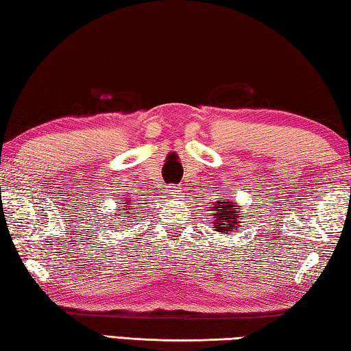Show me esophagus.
Segmentation results:
<instances>
[{
    "label": "esophagus",
    "instance_id": "esophagus-1",
    "mask_svg": "<svg viewBox=\"0 0 351 351\" xmlns=\"http://www.w3.org/2000/svg\"><path fill=\"white\" fill-rule=\"evenodd\" d=\"M165 192L169 193L170 198H178L181 195V187L180 186H167V189H165Z\"/></svg>",
    "mask_w": 351,
    "mask_h": 351
}]
</instances>
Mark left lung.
Returning a JSON list of instances; mask_svg holds the SVG:
<instances>
[{
	"label": "left lung",
	"mask_w": 351,
	"mask_h": 351,
	"mask_svg": "<svg viewBox=\"0 0 351 351\" xmlns=\"http://www.w3.org/2000/svg\"><path fill=\"white\" fill-rule=\"evenodd\" d=\"M229 189L228 190H219L218 198H215L213 203H207L210 207V226L219 234H232L240 229L241 223H245L243 219V207L235 203V198L230 197Z\"/></svg>",
	"instance_id": "8db88e82"
}]
</instances>
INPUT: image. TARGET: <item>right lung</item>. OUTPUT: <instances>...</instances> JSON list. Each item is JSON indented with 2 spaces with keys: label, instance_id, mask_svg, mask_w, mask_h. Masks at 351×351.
I'll use <instances>...</instances> for the list:
<instances>
[{
  "label": "right lung",
  "instance_id": "right-lung-1",
  "mask_svg": "<svg viewBox=\"0 0 351 351\" xmlns=\"http://www.w3.org/2000/svg\"><path fill=\"white\" fill-rule=\"evenodd\" d=\"M141 199H138V198H134V197H132V195H128V193H125L123 195V197L121 198V201H119V206L116 207V212L114 213H110V224H114V226H125L123 224L122 221H127V219H138V215H139V212H136L138 210V206L141 204L139 203ZM128 215L127 219H122V216Z\"/></svg>",
  "mask_w": 351,
  "mask_h": 351
}]
</instances>
